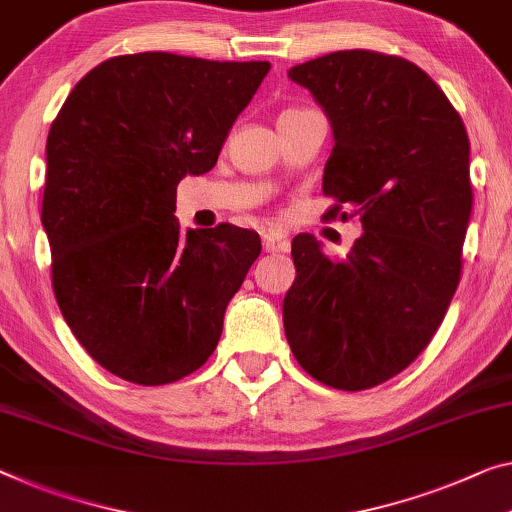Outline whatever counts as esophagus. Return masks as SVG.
Returning a JSON list of instances; mask_svg holds the SVG:
<instances>
[{"instance_id": "esophagus-1", "label": "esophagus", "mask_w": 512, "mask_h": 512, "mask_svg": "<svg viewBox=\"0 0 512 512\" xmlns=\"http://www.w3.org/2000/svg\"><path fill=\"white\" fill-rule=\"evenodd\" d=\"M286 249H288L286 231H281V229L263 231V251H265V254H274V251H286Z\"/></svg>"}]
</instances>
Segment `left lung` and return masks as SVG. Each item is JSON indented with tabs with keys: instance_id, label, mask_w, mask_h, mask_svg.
Returning <instances> with one entry per match:
<instances>
[{
	"instance_id": "obj_1",
	"label": "left lung",
	"mask_w": 512,
	"mask_h": 512,
	"mask_svg": "<svg viewBox=\"0 0 512 512\" xmlns=\"http://www.w3.org/2000/svg\"><path fill=\"white\" fill-rule=\"evenodd\" d=\"M334 130L322 192L364 235L332 261L293 238L283 329L306 373L343 391L405 371L442 325L460 283L471 215L469 137L444 91L412 61L341 50L293 66ZM348 212H341V219Z\"/></svg>"
}]
</instances>
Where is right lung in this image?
I'll use <instances>...</instances> for the list:
<instances>
[{"mask_svg":"<svg viewBox=\"0 0 512 512\" xmlns=\"http://www.w3.org/2000/svg\"><path fill=\"white\" fill-rule=\"evenodd\" d=\"M267 61L123 54L89 70L47 135L41 222L54 297L109 373L157 387L206 364L261 254L233 224L180 231L176 187L215 167Z\"/></svg>","mask_w":512,"mask_h":512,"instance_id":"right-lung-1","label":"right lung"}]
</instances>
